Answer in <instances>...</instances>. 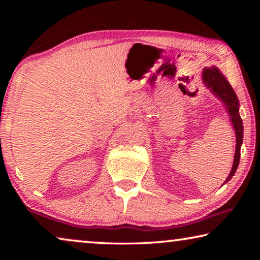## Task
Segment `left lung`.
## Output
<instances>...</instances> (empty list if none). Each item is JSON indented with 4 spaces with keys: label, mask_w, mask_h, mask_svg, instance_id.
Listing matches in <instances>:
<instances>
[{
    "label": "left lung",
    "mask_w": 260,
    "mask_h": 260,
    "mask_svg": "<svg viewBox=\"0 0 260 260\" xmlns=\"http://www.w3.org/2000/svg\"><path fill=\"white\" fill-rule=\"evenodd\" d=\"M203 81L205 86L209 88L211 91H213L214 95L226 104V108L228 110V113L232 118V122L234 125V129L236 133V149H235V157H234V164H233L232 171L228 178L226 179V182L230 181L233 175L235 174L237 166L240 162V156H241V146L242 141H243V122L240 117L239 113V100L235 91L233 90L232 86L230 85L225 77L222 76L218 69H204L203 70Z\"/></svg>",
    "instance_id": "left-lung-1"
}]
</instances>
